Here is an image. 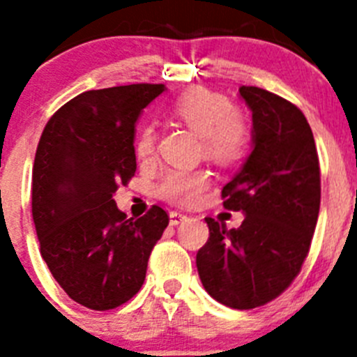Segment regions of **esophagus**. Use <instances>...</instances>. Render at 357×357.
I'll return each instance as SVG.
<instances>
[{
    "label": "esophagus",
    "mask_w": 357,
    "mask_h": 357,
    "mask_svg": "<svg viewBox=\"0 0 357 357\" xmlns=\"http://www.w3.org/2000/svg\"><path fill=\"white\" fill-rule=\"evenodd\" d=\"M185 220H188V214L181 213V211H172L169 213V225H181Z\"/></svg>",
    "instance_id": "obj_1"
}]
</instances>
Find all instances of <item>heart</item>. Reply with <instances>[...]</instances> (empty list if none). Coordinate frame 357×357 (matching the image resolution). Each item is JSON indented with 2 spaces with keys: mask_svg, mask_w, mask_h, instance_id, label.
<instances>
[{
  "mask_svg": "<svg viewBox=\"0 0 357 357\" xmlns=\"http://www.w3.org/2000/svg\"><path fill=\"white\" fill-rule=\"evenodd\" d=\"M172 112L188 127L198 132L202 146L209 159L220 164H234L245 155L250 144V127L241 112L232 109L223 94L204 87H195L178 96L172 105ZM135 153L148 159L155 150V130L143 125L135 135ZM211 175L206 169H168L155 185V193L164 200L191 206L207 189Z\"/></svg>",
  "mask_w": 357,
  "mask_h": 357,
  "instance_id": "heart-1",
  "label": "heart"
}]
</instances>
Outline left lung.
<instances>
[{
	"label": "left lung",
	"instance_id": "1",
	"mask_svg": "<svg viewBox=\"0 0 357 357\" xmlns=\"http://www.w3.org/2000/svg\"><path fill=\"white\" fill-rule=\"evenodd\" d=\"M252 110V153L223 185V207L241 227L206 218L209 239L197 254L206 291L232 309L277 298L307 257L320 211V162L302 110L261 87L241 85Z\"/></svg>",
	"mask_w": 357,
	"mask_h": 357
}]
</instances>
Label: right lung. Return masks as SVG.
<instances>
[{
    "label": "right lung",
    "mask_w": 357,
    "mask_h": 357,
    "mask_svg": "<svg viewBox=\"0 0 357 357\" xmlns=\"http://www.w3.org/2000/svg\"><path fill=\"white\" fill-rule=\"evenodd\" d=\"M162 91V84L85 91L50 118L37 144L31 216L40 255L69 298L94 311L139 291L169 223L159 206L127 218L112 198L137 168L135 121Z\"/></svg>",
    "instance_id": "right-lung-1"
}]
</instances>
